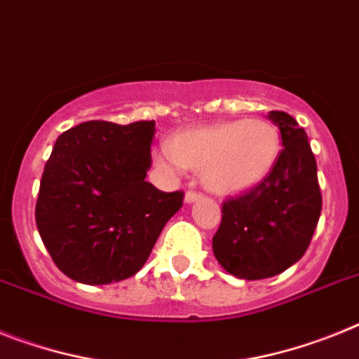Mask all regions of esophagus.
Returning <instances> with one entry per match:
<instances>
[{"instance_id":"34e87169","label":"esophagus","mask_w":359,"mask_h":359,"mask_svg":"<svg viewBox=\"0 0 359 359\" xmlns=\"http://www.w3.org/2000/svg\"><path fill=\"white\" fill-rule=\"evenodd\" d=\"M201 198H202V193L193 191V189L186 191V195H184V201L188 202V204H191V202H195V201H201Z\"/></svg>"}]
</instances>
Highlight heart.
<instances>
[{
  "label": "heart",
  "instance_id": "heart-1",
  "mask_svg": "<svg viewBox=\"0 0 359 359\" xmlns=\"http://www.w3.org/2000/svg\"><path fill=\"white\" fill-rule=\"evenodd\" d=\"M168 151L173 164L201 171L208 189L236 195L269 175L280 154V135L264 119L227 121L179 133Z\"/></svg>",
  "mask_w": 359,
  "mask_h": 359
}]
</instances>
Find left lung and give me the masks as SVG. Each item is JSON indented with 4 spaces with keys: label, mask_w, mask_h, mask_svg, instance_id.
I'll use <instances>...</instances> for the list:
<instances>
[{
    "label": "left lung",
    "mask_w": 359,
    "mask_h": 359,
    "mask_svg": "<svg viewBox=\"0 0 359 359\" xmlns=\"http://www.w3.org/2000/svg\"><path fill=\"white\" fill-rule=\"evenodd\" d=\"M282 151L269 175L222 204L213 236L218 264L236 278L262 280L283 273L304 257L322 213L316 158L304 128L285 111H269Z\"/></svg>",
    "instance_id": "8db88e82"
}]
</instances>
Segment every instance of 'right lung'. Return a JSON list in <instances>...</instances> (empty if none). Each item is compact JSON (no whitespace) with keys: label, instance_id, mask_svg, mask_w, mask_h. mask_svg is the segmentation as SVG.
Returning <instances> with one entry per match:
<instances>
[{"label":"right lung","instance_id":"1","mask_svg":"<svg viewBox=\"0 0 359 359\" xmlns=\"http://www.w3.org/2000/svg\"><path fill=\"white\" fill-rule=\"evenodd\" d=\"M155 121H86L57 137L43 171L36 224L59 271L88 285L130 278L148 260L182 191L146 182Z\"/></svg>","mask_w":359,"mask_h":359}]
</instances>
